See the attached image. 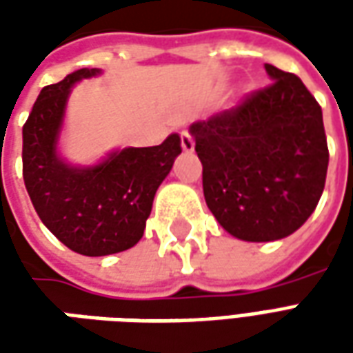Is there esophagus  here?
Returning a JSON list of instances; mask_svg holds the SVG:
<instances>
[{
	"mask_svg": "<svg viewBox=\"0 0 353 353\" xmlns=\"http://www.w3.org/2000/svg\"><path fill=\"white\" fill-rule=\"evenodd\" d=\"M179 138H181V147H183L185 153H192V151H194V139H192L191 134L187 130H183Z\"/></svg>",
	"mask_w": 353,
	"mask_h": 353,
	"instance_id": "34e87169",
	"label": "esophagus"
}]
</instances>
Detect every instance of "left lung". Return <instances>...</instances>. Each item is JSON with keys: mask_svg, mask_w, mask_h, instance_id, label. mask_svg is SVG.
Listing matches in <instances>:
<instances>
[{"mask_svg": "<svg viewBox=\"0 0 353 353\" xmlns=\"http://www.w3.org/2000/svg\"><path fill=\"white\" fill-rule=\"evenodd\" d=\"M272 83L191 126L210 212L245 242L293 234L318 206L329 149L321 108L296 75L265 64Z\"/></svg>", "mask_w": 353, "mask_h": 353, "instance_id": "left-lung-1", "label": "left lung"}]
</instances>
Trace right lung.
I'll return each instance as SVG.
<instances>
[{
	"mask_svg": "<svg viewBox=\"0 0 353 353\" xmlns=\"http://www.w3.org/2000/svg\"><path fill=\"white\" fill-rule=\"evenodd\" d=\"M98 73L83 68L43 88L22 128V176L35 212L62 244L87 257L138 244L154 192L181 153L172 134L161 145L126 147L96 166L65 164L57 153L65 101L77 81Z\"/></svg>",
	"mask_w": 353,
	"mask_h": 353,
	"instance_id": "1",
	"label": "right lung"
}]
</instances>
